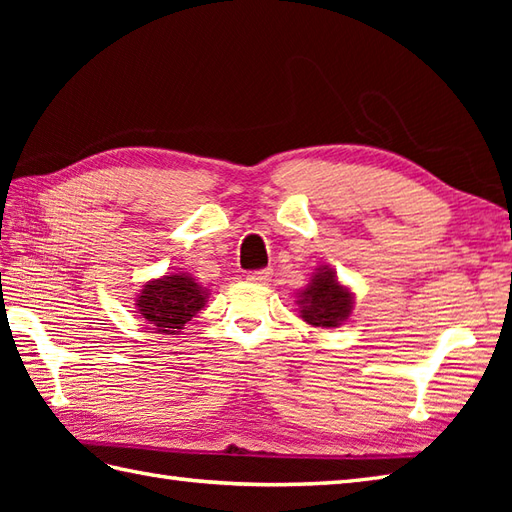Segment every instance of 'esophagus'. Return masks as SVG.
<instances>
[{
  "label": "esophagus",
  "instance_id": "esophagus-1",
  "mask_svg": "<svg viewBox=\"0 0 512 512\" xmlns=\"http://www.w3.org/2000/svg\"><path fill=\"white\" fill-rule=\"evenodd\" d=\"M270 277H273V270H270V268L255 270V273H248L246 275V279L250 281V284H268Z\"/></svg>",
  "mask_w": 512,
  "mask_h": 512
}]
</instances>
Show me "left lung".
Segmentation results:
<instances>
[{"label":"left lung","instance_id":"obj_1","mask_svg":"<svg viewBox=\"0 0 512 512\" xmlns=\"http://www.w3.org/2000/svg\"><path fill=\"white\" fill-rule=\"evenodd\" d=\"M297 306L301 319L314 328H339L354 310V295L345 288L332 268H317L310 284L297 292Z\"/></svg>","mask_w":512,"mask_h":512}]
</instances>
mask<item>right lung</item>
<instances>
[{
    "label": "right lung",
    "mask_w": 512,
    "mask_h": 512,
    "mask_svg": "<svg viewBox=\"0 0 512 512\" xmlns=\"http://www.w3.org/2000/svg\"><path fill=\"white\" fill-rule=\"evenodd\" d=\"M209 292L187 273H171L154 281H147L138 292L134 306L140 319L149 323V330L158 334H178L184 323L198 314Z\"/></svg>",
    "instance_id": "add662e5"
}]
</instances>
